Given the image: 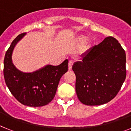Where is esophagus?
I'll use <instances>...</instances> for the list:
<instances>
[{
    "label": "esophagus",
    "instance_id": "1",
    "mask_svg": "<svg viewBox=\"0 0 131 131\" xmlns=\"http://www.w3.org/2000/svg\"><path fill=\"white\" fill-rule=\"evenodd\" d=\"M73 63V61H71V60H69V63H68V69H69V70H71V69H72Z\"/></svg>",
    "mask_w": 131,
    "mask_h": 131
}]
</instances>
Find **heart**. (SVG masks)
Here are the masks:
<instances>
[{"label": "heart", "mask_w": 131, "mask_h": 131, "mask_svg": "<svg viewBox=\"0 0 131 131\" xmlns=\"http://www.w3.org/2000/svg\"><path fill=\"white\" fill-rule=\"evenodd\" d=\"M86 37L83 35H80L77 36V37L75 39V42L76 43L79 44L80 42H81L83 41L81 45L79 46V54H85L86 52H87L88 50H89L90 47H91V42H90V40H84L85 39Z\"/></svg>", "instance_id": "1"}]
</instances>
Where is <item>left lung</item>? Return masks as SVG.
Returning <instances> with one entry per match:
<instances>
[{
	"instance_id": "obj_1",
	"label": "left lung",
	"mask_w": 131,
	"mask_h": 131,
	"mask_svg": "<svg viewBox=\"0 0 131 131\" xmlns=\"http://www.w3.org/2000/svg\"><path fill=\"white\" fill-rule=\"evenodd\" d=\"M73 65L75 91L88 106L106 104L117 94L126 78V54L115 38L107 37Z\"/></svg>"
}]
</instances>
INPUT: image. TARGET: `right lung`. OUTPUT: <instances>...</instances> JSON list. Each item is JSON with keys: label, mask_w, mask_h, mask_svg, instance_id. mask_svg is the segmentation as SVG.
<instances>
[{"label": "right lung", "mask_w": 131, "mask_h": 131, "mask_svg": "<svg viewBox=\"0 0 131 131\" xmlns=\"http://www.w3.org/2000/svg\"><path fill=\"white\" fill-rule=\"evenodd\" d=\"M26 35L21 33L12 41L5 54L4 77L12 94L22 104L40 107L48 104L54 98L59 82L68 70V60L54 66L47 65L31 73H24L12 62V53L16 45Z\"/></svg>", "instance_id": "right-lung-1"}]
</instances>
